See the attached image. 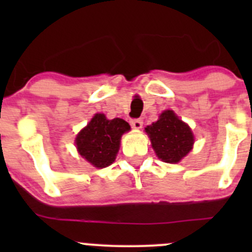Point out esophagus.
<instances>
[{
    "label": "esophagus",
    "mask_w": 252,
    "mask_h": 252,
    "mask_svg": "<svg viewBox=\"0 0 252 252\" xmlns=\"http://www.w3.org/2000/svg\"><path fill=\"white\" fill-rule=\"evenodd\" d=\"M142 123H144V122H142V119H140V118L133 119V121L130 122L131 126H133L134 129H140L142 126Z\"/></svg>",
    "instance_id": "obj_1"
}]
</instances>
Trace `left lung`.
Here are the masks:
<instances>
[{"instance_id":"8db88e82","label":"left lung","mask_w":252,"mask_h":252,"mask_svg":"<svg viewBox=\"0 0 252 252\" xmlns=\"http://www.w3.org/2000/svg\"><path fill=\"white\" fill-rule=\"evenodd\" d=\"M145 130L158 158L167 163H177L192 149L191 129L173 111H164L158 121L147 126Z\"/></svg>"}]
</instances>
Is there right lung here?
<instances>
[{"label": "right lung", "instance_id": "obj_1", "mask_svg": "<svg viewBox=\"0 0 252 252\" xmlns=\"http://www.w3.org/2000/svg\"><path fill=\"white\" fill-rule=\"evenodd\" d=\"M130 126L124 119H107L105 114L97 113L90 123L78 134V151L96 168H105L116 159L121 138Z\"/></svg>", "mask_w": 252, "mask_h": 252}]
</instances>
